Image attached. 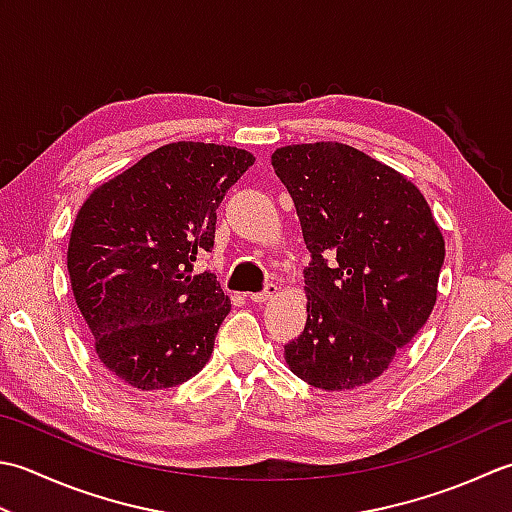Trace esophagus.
Masks as SVG:
<instances>
[{"instance_id": "esophagus-1", "label": "esophagus", "mask_w": 512, "mask_h": 512, "mask_svg": "<svg viewBox=\"0 0 512 512\" xmlns=\"http://www.w3.org/2000/svg\"><path fill=\"white\" fill-rule=\"evenodd\" d=\"M275 295H277V286L266 284L262 293H250L248 299H250V302H255V304H264V302H268V299H273Z\"/></svg>"}]
</instances>
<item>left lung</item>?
Segmentation results:
<instances>
[{
	"mask_svg": "<svg viewBox=\"0 0 512 512\" xmlns=\"http://www.w3.org/2000/svg\"><path fill=\"white\" fill-rule=\"evenodd\" d=\"M310 253L308 319L284 346L290 370L322 390L373 382L433 313L444 237L397 170L337 142L273 153Z\"/></svg>",
	"mask_w": 512,
	"mask_h": 512,
	"instance_id": "1",
	"label": "left lung"
}]
</instances>
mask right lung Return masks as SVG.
I'll list each match as a JSON object with an SVG mask.
<instances>
[{"instance_id": "obj_1", "label": "right lung", "mask_w": 512, "mask_h": 512, "mask_svg": "<svg viewBox=\"0 0 512 512\" xmlns=\"http://www.w3.org/2000/svg\"><path fill=\"white\" fill-rule=\"evenodd\" d=\"M242 148L177 142L99 186L79 208L68 275L99 362L139 390L173 388L213 353L230 299L195 275L215 244L217 208L253 166Z\"/></svg>"}]
</instances>
